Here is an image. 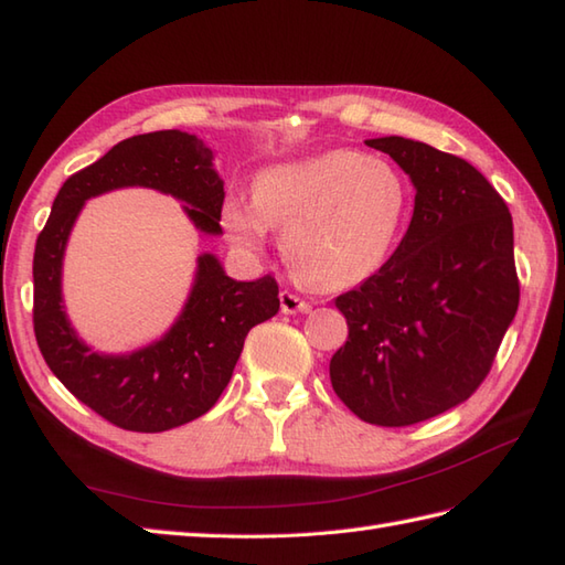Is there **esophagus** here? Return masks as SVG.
<instances>
[{"mask_svg": "<svg viewBox=\"0 0 565 565\" xmlns=\"http://www.w3.org/2000/svg\"><path fill=\"white\" fill-rule=\"evenodd\" d=\"M279 301H281V310L286 316H294V313H308L310 303L303 301L301 296H296L291 291H281L279 294Z\"/></svg>", "mask_w": 565, "mask_h": 565, "instance_id": "esophagus-1", "label": "esophagus"}]
</instances>
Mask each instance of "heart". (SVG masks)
<instances>
[{
  "label": "heart",
  "mask_w": 565,
  "mask_h": 565,
  "mask_svg": "<svg viewBox=\"0 0 565 565\" xmlns=\"http://www.w3.org/2000/svg\"><path fill=\"white\" fill-rule=\"evenodd\" d=\"M407 213L411 189L398 167L338 148L262 170L252 201H225L223 227L249 255L267 247L269 227L281 231V255L296 279L342 291L391 259Z\"/></svg>",
  "instance_id": "1"
}]
</instances>
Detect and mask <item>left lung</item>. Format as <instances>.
I'll use <instances>...</instances> for the list:
<instances>
[{
  "label": "left lung",
  "mask_w": 565,
  "mask_h": 565,
  "mask_svg": "<svg viewBox=\"0 0 565 565\" xmlns=\"http://www.w3.org/2000/svg\"><path fill=\"white\" fill-rule=\"evenodd\" d=\"M366 146L411 177L415 211L391 259L334 298L350 338L330 381L364 423L405 427L471 398L493 366L520 306L512 215L456 154L401 136Z\"/></svg>",
  "instance_id": "1"
}]
</instances>
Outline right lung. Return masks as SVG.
I'll return each mask as SVG.
<instances>
[{
    "label": "right lung",
    "mask_w": 565,
    "mask_h": 565,
    "mask_svg": "<svg viewBox=\"0 0 565 565\" xmlns=\"http://www.w3.org/2000/svg\"><path fill=\"white\" fill-rule=\"evenodd\" d=\"M124 186L184 201L196 231L223 233V179L203 140L182 130L121 140L57 191L33 252V330L45 364L77 401L116 427L164 431L209 413L221 398L247 332L279 310V286L269 274L235 281L218 257L203 252L182 313L160 340L128 354L92 350L65 313L63 257L84 201Z\"/></svg>",
    "instance_id": "obj_1"
}]
</instances>
